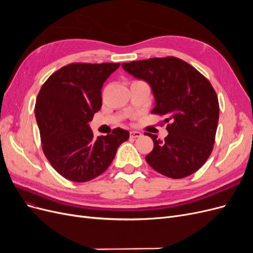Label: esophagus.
Returning <instances> with one entry per match:
<instances>
[{
  "instance_id": "34e87169",
  "label": "esophagus",
  "mask_w": 253,
  "mask_h": 253,
  "mask_svg": "<svg viewBox=\"0 0 253 253\" xmlns=\"http://www.w3.org/2000/svg\"><path fill=\"white\" fill-rule=\"evenodd\" d=\"M129 136H131L132 138H138V137L141 136V133L136 132V131H131V132H129Z\"/></svg>"
}]
</instances>
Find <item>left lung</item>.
Returning <instances> with one entry per match:
<instances>
[{
	"label": "left lung",
	"instance_id": "left-lung-1",
	"mask_svg": "<svg viewBox=\"0 0 253 253\" xmlns=\"http://www.w3.org/2000/svg\"><path fill=\"white\" fill-rule=\"evenodd\" d=\"M122 67L150 84L156 103L152 113L165 117L169 132L165 140L147 133L154 142L147 163L174 179L195 173L211 155L218 124V99L210 81L176 57L133 61Z\"/></svg>",
	"mask_w": 253,
	"mask_h": 253
}]
</instances>
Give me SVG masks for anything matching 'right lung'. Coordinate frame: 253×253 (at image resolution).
<instances>
[{
    "instance_id": "1",
    "label": "right lung",
    "mask_w": 253,
    "mask_h": 253,
    "mask_svg": "<svg viewBox=\"0 0 253 253\" xmlns=\"http://www.w3.org/2000/svg\"><path fill=\"white\" fill-rule=\"evenodd\" d=\"M120 63H71L49 76L37 97L35 116L42 150L64 178L85 182L102 174L129 133L120 127L94 137L88 126L101 109V89Z\"/></svg>"
}]
</instances>
